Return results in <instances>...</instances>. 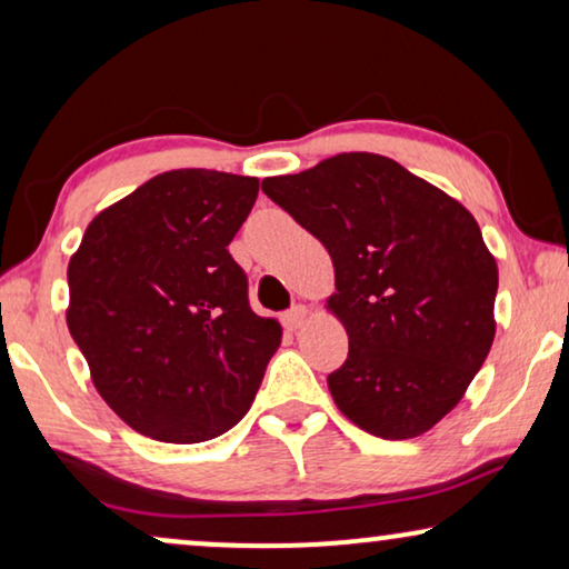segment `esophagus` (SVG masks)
<instances>
[{"instance_id": "34e87169", "label": "esophagus", "mask_w": 569, "mask_h": 569, "mask_svg": "<svg viewBox=\"0 0 569 569\" xmlns=\"http://www.w3.org/2000/svg\"><path fill=\"white\" fill-rule=\"evenodd\" d=\"M306 318H308V308L306 306H295V308H290L284 313V326L290 331H298L302 323H306Z\"/></svg>"}]
</instances>
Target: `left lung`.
Returning a JSON list of instances; mask_svg holds the SVG:
<instances>
[{"mask_svg":"<svg viewBox=\"0 0 569 569\" xmlns=\"http://www.w3.org/2000/svg\"><path fill=\"white\" fill-rule=\"evenodd\" d=\"M261 189L331 256L326 308L349 337L329 376L341 415L386 440L432 430L495 341L497 261L473 214L372 152L333 154Z\"/></svg>","mask_w":569,"mask_h":569,"instance_id":"1","label":"left lung"}]
</instances>
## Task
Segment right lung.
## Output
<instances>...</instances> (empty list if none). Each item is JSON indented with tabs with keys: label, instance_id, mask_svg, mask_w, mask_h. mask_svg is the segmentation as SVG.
Wrapping results in <instances>:
<instances>
[{
	"label": "right lung",
	"instance_id": "obj_1",
	"mask_svg": "<svg viewBox=\"0 0 569 569\" xmlns=\"http://www.w3.org/2000/svg\"><path fill=\"white\" fill-rule=\"evenodd\" d=\"M259 178L168 170L103 209L69 259L67 326L131 430L204 442L251 409L282 341L228 251Z\"/></svg>",
	"mask_w": 569,
	"mask_h": 569
}]
</instances>
